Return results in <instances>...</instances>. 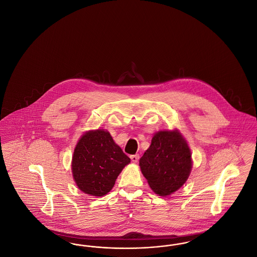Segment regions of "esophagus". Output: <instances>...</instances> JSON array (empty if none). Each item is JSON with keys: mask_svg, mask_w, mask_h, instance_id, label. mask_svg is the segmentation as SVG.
Masks as SVG:
<instances>
[{"mask_svg": "<svg viewBox=\"0 0 257 257\" xmlns=\"http://www.w3.org/2000/svg\"><path fill=\"white\" fill-rule=\"evenodd\" d=\"M130 159H131V161H132L133 163H137V162L139 161V159H140V155H131V156H130Z\"/></svg>", "mask_w": 257, "mask_h": 257, "instance_id": "obj_1", "label": "esophagus"}]
</instances>
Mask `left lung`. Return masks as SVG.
Segmentation results:
<instances>
[{"label":"left lung","mask_w":257,"mask_h":257,"mask_svg":"<svg viewBox=\"0 0 257 257\" xmlns=\"http://www.w3.org/2000/svg\"><path fill=\"white\" fill-rule=\"evenodd\" d=\"M140 166L155 193L170 195L188 179L192 168L191 152L178 130L160 131L141 158Z\"/></svg>","instance_id":"obj_1"}]
</instances>
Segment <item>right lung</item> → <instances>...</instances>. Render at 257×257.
I'll list each match as a JSON object with an SVG mask.
<instances>
[{"label":"right lung","mask_w":257,"mask_h":257,"mask_svg":"<svg viewBox=\"0 0 257 257\" xmlns=\"http://www.w3.org/2000/svg\"><path fill=\"white\" fill-rule=\"evenodd\" d=\"M130 158L101 129L83 135L74 148L72 171L78 188L91 196L106 195Z\"/></svg>","instance_id":"obj_1"}]
</instances>
